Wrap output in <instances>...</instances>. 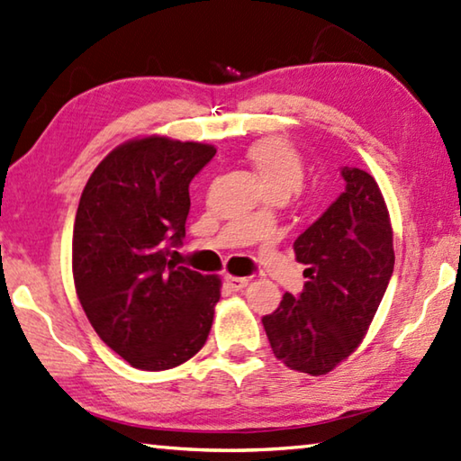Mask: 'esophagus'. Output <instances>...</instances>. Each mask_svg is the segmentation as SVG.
Returning <instances> with one entry per match:
<instances>
[{
    "mask_svg": "<svg viewBox=\"0 0 461 461\" xmlns=\"http://www.w3.org/2000/svg\"><path fill=\"white\" fill-rule=\"evenodd\" d=\"M249 279L248 277H238V276H225V284H228V287L231 292H240L243 290V287L248 285Z\"/></svg>",
    "mask_w": 461,
    "mask_h": 461,
    "instance_id": "1",
    "label": "esophagus"
}]
</instances>
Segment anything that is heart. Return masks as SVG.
Wrapping results in <instances>:
<instances>
[{"mask_svg": "<svg viewBox=\"0 0 461 461\" xmlns=\"http://www.w3.org/2000/svg\"><path fill=\"white\" fill-rule=\"evenodd\" d=\"M248 158L267 192H277L287 197L302 187L305 177L303 159L287 140L276 138V135L258 140L248 149Z\"/></svg>", "mask_w": 461, "mask_h": 461, "instance_id": "b5f03b06", "label": "heart"}]
</instances>
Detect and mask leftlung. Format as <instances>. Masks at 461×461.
I'll return each instance as SVG.
<instances>
[{"instance_id": "1", "label": "left lung", "mask_w": 461, "mask_h": 461, "mask_svg": "<svg viewBox=\"0 0 461 461\" xmlns=\"http://www.w3.org/2000/svg\"><path fill=\"white\" fill-rule=\"evenodd\" d=\"M346 192L294 241L308 266L300 297L284 294L264 328L274 356L310 375H326L354 354L393 274L390 212L375 179L341 167Z\"/></svg>"}]
</instances>
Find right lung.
<instances>
[{
    "mask_svg": "<svg viewBox=\"0 0 461 461\" xmlns=\"http://www.w3.org/2000/svg\"><path fill=\"white\" fill-rule=\"evenodd\" d=\"M215 148L146 135L99 161L79 197L71 267L97 336L130 366L164 372L210 336L221 279L167 259L185 238L189 184Z\"/></svg>",
    "mask_w": 461,
    "mask_h": 461,
    "instance_id": "1",
    "label": "right lung"
}]
</instances>
